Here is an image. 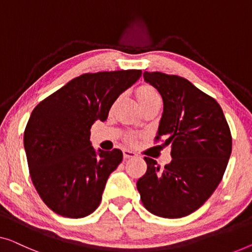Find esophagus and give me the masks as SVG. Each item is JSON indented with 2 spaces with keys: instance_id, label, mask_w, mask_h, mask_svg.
Returning a JSON list of instances; mask_svg holds the SVG:
<instances>
[{
  "instance_id": "obj_1",
  "label": "esophagus",
  "mask_w": 252,
  "mask_h": 252,
  "mask_svg": "<svg viewBox=\"0 0 252 252\" xmlns=\"http://www.w3.org/2000/svg\"><path fill=\"white\" fill-rule=\"evenodd\" d=\"M123 155H124V158H125V159L134 158V157H136V153H135L132 150H129V149H124Z\"/></svg>"
}]
</instances>
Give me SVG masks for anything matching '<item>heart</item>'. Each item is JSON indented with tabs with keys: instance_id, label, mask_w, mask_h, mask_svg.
<instances>
[{
	"instance_id": "1",
	"label": "heart",
	"mask_w": 252,
	"mask_h": 252,
	"mask_svg": "<svg viewBox=\"0 0 252 252\" xmlns=\"http://www.w3.org/2000/svg\"><path fill=\"white\" fill-rule=\"evenodd\" d=\"M137 100L140 104L152 100H160L159 94L151 86H142L137 90Z\"/></svg>"
}]
</instances>
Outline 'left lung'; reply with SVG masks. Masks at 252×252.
I'll list each match as a JSON object with an SVG mask.
<instances>
[{"instance_id": "obj_1", "label": "left lung", "mask_w": 252, "mask_h": 252, "mask_svg": "<svg viewBox=\"0 0 252 252\" xmlns=\"http://www.w3.org/2000/svg\"><path fill=\"white\" fill-rule=\"evenodd\" d=\"M160 93L163 111L157 140L166 137L171 161L160 169L145 157L137 181L142 203L151 214L181 218L199 209L220 183L232 152L231 130L220 105L180 76L144 71Z\"/></svg>"}]
</instances>
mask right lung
<instances>
[{"mask_svg":"<svg viewBox=\"0 0 252 252\" xmlns=\"http://www.w3.org/2000/svg\"><path fill=\"white\" fill-rule=\"evenodd\" d=\"M141 75L135 69L84 74L32 110L24 134L29 173L39 196L54 213L82 218L99 207L123 152L95 150L90 129L95 120L108 118L114 102Z\"/></svg>","mask_w":252,"mask_h":252,"instance_id":"obj_1","label":"right lung"}]
</instances>
